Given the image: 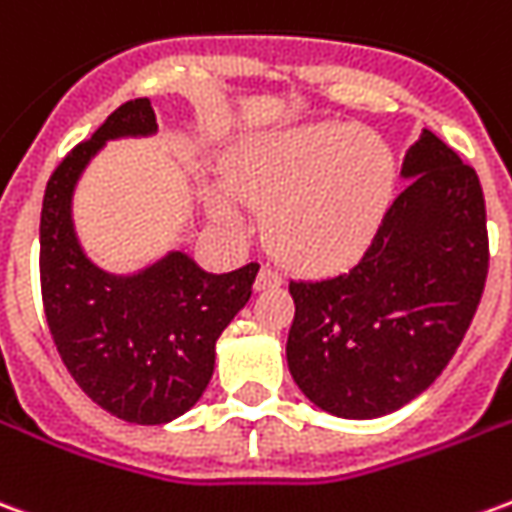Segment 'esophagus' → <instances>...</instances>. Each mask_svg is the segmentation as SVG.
<instances>
[{
    "label": "esophagus",
    "mask_w": 512,
    "mask_h": 512,
    "mask_svg": "<svg viewBox=\"0 0 512 512\" xmlns=\"http://www.w3.org/2000/svg\"><path fill=\"white\" fill-rule=\"evenodd\" d=\"M279 285H282V274H279V271H274V268H268V266L260 268V274H257V279H255L257 290L279 288Z\"/></svg>",
    "instance_id": "esophagus-1"
}]
</instances>
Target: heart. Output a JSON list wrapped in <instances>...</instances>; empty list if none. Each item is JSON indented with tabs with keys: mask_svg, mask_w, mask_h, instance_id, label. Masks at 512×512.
<instances>
[{
	"mask_svg": "<svg viewBox=\"0 0 512 512\" xmlns=\"http://www.w3.org/2000/svg\"><path fill=\"white\" fill-rule=\"evenodd\" d=\"M227 186L266 213L268 249L304 274L351 266L373 241L392 194L395 161L378 134L345 123H318L263 136L238 147ZM216 219L235 227L227 194H213Z\"/></svg>",
	"mask_w": 512,
	"mask_h": 512,
	"instance_id": "heart-1",
	"label": "heart"
}]
</instances>
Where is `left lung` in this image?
Masks as SVG:
<instances>
[{
	"label": "left lung",
	"instance_id": "1",
	"mask_svg": "<svg viewBox=\"0 0 512 512\" xmlns=\"http://www.w3.org/2000/svg\"><path fill=\"white\" fill-rule=\"evenodd\" d=\"M400 175L408 183L351 271L290 282V376L334 417H384L422 395L483 296L488 230L477 172L425 128Z\"/></svg>",
	"mask_w": 512,
	"mask_h": 512
}]
</instances>
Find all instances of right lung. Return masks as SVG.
Segmentation results:
<instances>
[{"label": "right lung", "mask_w": 512, "mask_h": 512, "mask_svg": "<svg viewBox=\"0 0 512 512\" xmlns=\"http://www.w3.org/2000/svg\"><path fill=\"white\" fill-rule=\"evenodd\" d=\"M153 131L147 98L115 109L51 172L40 211V293L62 365L93 403L136 425H164L200 400L216 340L260 271L246 263L208 274L189 255L169 252L134 277H115L87 260L71 219L76 180L106 139Z\"/></svg>", "instance_id": "1"}]
</instances>
